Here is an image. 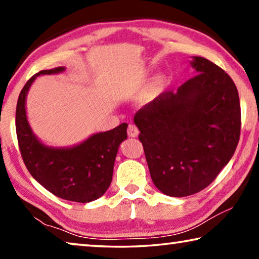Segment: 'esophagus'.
I'll use <instances>...</instances> for the list:
<instances>
[{"instance_id": "34e87169", "label": "esophagus", "mask_w": 259, "mask_h": 259, "mask_svg": "<svg viewBox=\"0 0 259 259\" xmlns=\"http://www.w3.org/2000/svg\"><path fill=\"white\" fill-rule=\"evenodd\" d=\"M126 133H128L129 137H137L138 134H139V130H138V128L135 124L129 123L128 130H126Z\"/></svg>"}]
</instances>
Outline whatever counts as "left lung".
<instances>
[{
    "mask_svg": "<svg viewBox=\"0 0 259 259\" xmlns=\"http://www.w3.org/2000/svg\"><path fill=\"white\" fill-rule=\"evenodd\" d=\"M196 75L164 91L135 114L154 185L169 196L195 194L211 184L238 146V89L224 69L194 57Z\"/></svg>",
    "mask_w": 259,
    "mask_h": 259,
    "instance_id": "left-lung-1",
    "label": "left lung"
}]
</instances>
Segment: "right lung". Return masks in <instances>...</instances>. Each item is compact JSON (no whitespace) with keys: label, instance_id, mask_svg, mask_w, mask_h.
Returning <instances> with one entry per match:
<instances>
[{"label":"right lung","instance_id":"obj_1","mask_svg":"<svg viewBox=\"0 0 259 259\" xmlns=\"http://www.w3.org/2000/svg\"><path fill=\"white\" fill-rule=\"evenodd\" d=\"M64 69H45L24 85L17 103L16 133L21 157L35 181L58 198L87 203L100 198L111 185L114 161L120 144L126 139L128 124L93 135L71 148L48 147L38 142L26 116V95L36 76Z\"/></svg>","mask_w":259,"mask_h":259}]
</instances>
